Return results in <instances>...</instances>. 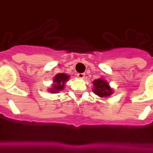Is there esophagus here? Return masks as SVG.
<instances>
[{
  "mask_svg": "<svg viewBox=\"0 0 153 153\" xmlns=\"http://www.w3.org/2000/svg\"><path fill=\"white\" fill-rule=\"evenodd\" d=\"M77 75H78V78H81V79H83V78H85V74L84 73H78Z\"/></svg>",
  "mask_w": 153,
  "mask_h": 153,
  "instance_id": "1",
  "label": "esophagus"
}]
</instances>
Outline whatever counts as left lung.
<instances>
[{"mask_svg": "<svg viewBox=\"0 0 153 153\" xmlns=\"http://www.w3.org/2000/svg\"><path fill=\"white\" fill-rule=\"evenodd\" d=\"M93 85H94V90H93L94 94L101 98H105L107 97L111 96V94L113 93L112 89L109 85V83L104 78H99V79L95 80L93 82Z\"/></svg>", "mask_w": 153, "mask_h": 153, "instance_id": "obj_1", "label": "left lung"}]
</instances>
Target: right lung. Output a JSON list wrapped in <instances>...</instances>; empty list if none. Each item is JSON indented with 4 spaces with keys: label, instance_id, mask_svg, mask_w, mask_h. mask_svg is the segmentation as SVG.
Here are the masks:
<instances>
[{
    "label": "right lung",
    "instance_id": "1",
    "mask_svg": "<svg viewBox=\"0 0 153 153\" xmlns=\"http://www.w3.org/2000/svg\"><path fill=\"white\" fill-rule=\"evenodd\" d=\"M69 78V75L64 73L57 74L53 78V85L52 88L49 89V91L52 94H56L63 90L65 84Z\"/></svg>",
    "mask_w": 153,
    "mask_h": 153
}]
</instances>
